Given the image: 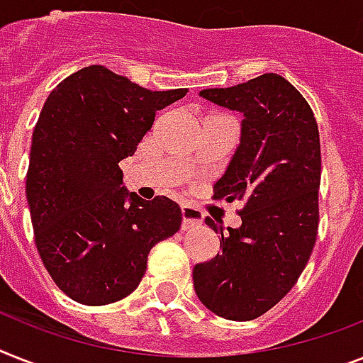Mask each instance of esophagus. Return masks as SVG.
<instances>
[{"label": "esophagus", "instance_id": "34e87169", "mask_svg": "<svg viewBox=\"0 0 363 363\" xmlns=\"http://www.w3.org/2000/svg\"><path fill=\"white\" fill-rule=\"evenodd\" d=\"M203 220V213L199 208H193V206H182V223H184V228H193V226H199Z\"/></svg>", "mask_w": 363, "mask_h": 363}]
</instances>
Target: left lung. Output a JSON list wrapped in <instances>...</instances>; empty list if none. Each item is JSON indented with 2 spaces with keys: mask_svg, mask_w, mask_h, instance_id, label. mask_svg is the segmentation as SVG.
Returning a JSON list of instances; mask_svg holds the SVG:
<instances>
[{
  "mask_svg": "<svg viewBox=\"0 0 363 363\" xmlns=\"http://www.w3.org/2000/svg\"><path fill=\"white\" fill-rule=\"evenodd\" d=\"M202 98L242 115L241 137L215 199L241 200V226L220 233L223 252L196 263V296L215 315L250 321L295 286L313 250L319 224L321 145L313 111L278 74L203 89Z\"/></svg>",
  "mask_w": 363,
  "mask_h": 363,
  "instance_id": "obj_1",
  "label": "left lung"
}]
</instances>
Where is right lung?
<instances>
[{
    "label": "right lung",
    "mask_w": 363,
    "mask_h": 363,
    "mask_svg": "<svg viewBox=\"0 0 363 363\" xmlns=\"http://www.w3.org/2000/svg\"><path fill=\"white\" fill-rule=\"evenodd\" d=\"M187 89L148 91L100 65L50 92L33 131L26 194L38 254L70 298L101 306L137 289L155 242L174 235L182 209L122 185L121 163L155 113Z\"/></svg>",
    "instance_id": "1"
}]
</instances>
